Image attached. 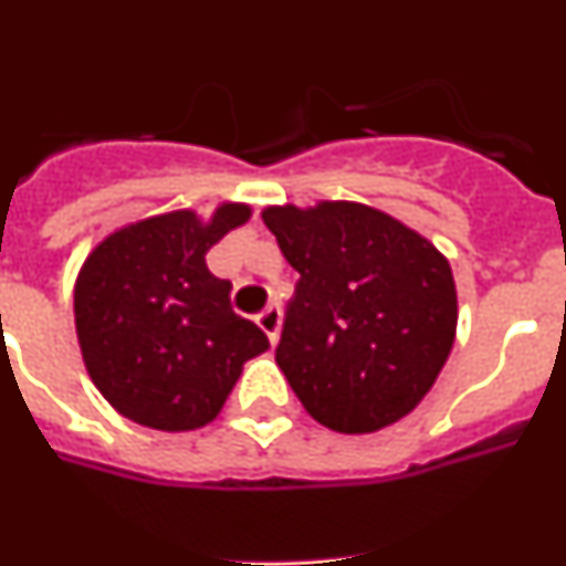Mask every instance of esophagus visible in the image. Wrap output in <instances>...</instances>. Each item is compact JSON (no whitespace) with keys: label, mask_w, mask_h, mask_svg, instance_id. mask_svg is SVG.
I'll use <instances>...</instances> for the list:
<instances>
[{"label":"esophagus","mask_w":566,"mask_h":566,"mask_svg":"<svg viewBox=\"0 0 566 566\" xmlns=\"http://www.w3.org/2000/svg\"><path fill=\"white\" fill-rule=\"evenodd\" d=\"M258 326H260V332L266 334L269 343H272V345L277 343V337H280V308L269 306L266 312L258 314Z\"/></svg>","instance_id":"34e87169"}]
</instances>
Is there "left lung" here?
Masks as SVG:
<instances>
[{"label": "left lung", "instance_id": "8db88e82", "mask_svg": "<svg viewBox=\"0 0 566 566\" xmlns=\"http://www.w3.org/2000/svg\"><path fill=\"white\" fill-rule=\"evenodd\" d=\"M300 274L277 365L319 424L374 433L422 402L457 339L451 263L417 229L357 201L260 212Z\"/></svg>", "mask_w": 566, "mask_h": 566}]
</instances>
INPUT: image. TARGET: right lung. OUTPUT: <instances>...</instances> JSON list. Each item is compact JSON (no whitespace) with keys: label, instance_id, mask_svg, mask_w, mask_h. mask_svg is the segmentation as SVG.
Instances as JSON below:
<instances>
[{"label":"right lung","instance_id":"1","mask_svg":"<svg viewBox=\"0 0 566 566\" xmlns=\"http://www.w3.org/2000/svg\"><path fill=\"white\" fill-rule=\"evenodd\" d=\"M252 218L223 201L209 218L172 209L124 223L84 258L73 319L84 368L124 419L153 431H198L221 413L266 334L229 306L232 283L207 252Z\"/></svg>","mask_w":566,"mask_h":566}]
</instances>
